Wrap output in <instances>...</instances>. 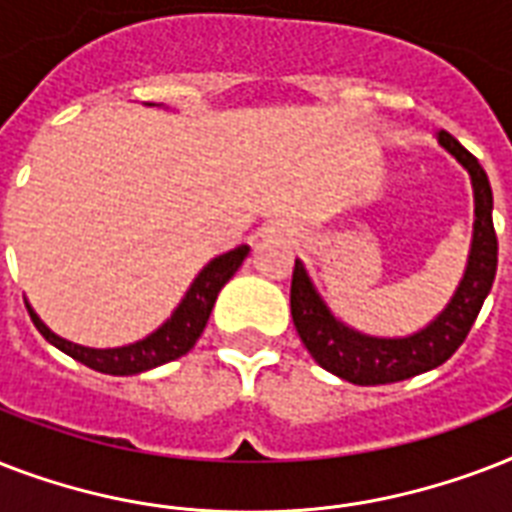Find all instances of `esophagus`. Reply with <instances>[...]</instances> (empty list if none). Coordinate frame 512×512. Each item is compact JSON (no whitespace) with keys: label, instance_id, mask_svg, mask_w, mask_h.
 <instances>
[{"label":"esophagus","instance_id":"esophagus-1","mask_svg":"<svg viewBox=\"0 0 512 512\" xmlns=\"http://www.w3.org/2000/svg\"><path fill=\"white\" fill-rule=\"evenodd\" d=\"M265 236H268V239H287L289 233L284 231V228H279V225H271V228L265 231Z\"/></svg>","mask_w":512,"mask_h":512}]
</instances>
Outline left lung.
Segmentation results:
<instances>
[{"label": "left lung", "mask_w": 512, "mask_h": 512, "mask_svg": "<svg viewBox=\"0 0 512 512\" xmlns=\"http://www.w3.org/2000/svg\"><path fill=\"white\" fill-rule=\"evenodd\" d=\"M438 143L468 170L476 201L473 241H470L468 265L460 287L444 311L428 327L406 337H372L348 327L329 311L319 289L313 287L305 265L295 260L292 271V321L303 345L316 364L353 385H385V382L409 380L414 374L430 372L452 358L468 337L478 311L494 284L497 273V233L492 223V185L484 167L462 148L446 130L438 132Z\"/></svg>", "instance_id": "8db88e82"}]
</instances>
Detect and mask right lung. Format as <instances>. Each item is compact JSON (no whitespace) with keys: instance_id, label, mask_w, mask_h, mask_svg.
I'll return each instance as SVG.
<instances>
[{"instance_id":"obj_1","label":"right lung","mask_w":512,"mask_h":512,"mask_svg":"<svg viewBox=\"0 0 512 512\" xmlns=\"http://www.w3.org/2000/svg\"><path fill=\"white\" fill-rule=\"evenodd\" d=\"M247 255L249 247L241 244V247L231 249L225 255H217L215 260H209L201 268L199 276L193 279V284L188 287L180 305L172 311L170 319L164 321L162 327L151 332L148 337H143L138 342H130V345H122V348H84V345H76L71 340H63L52 329H47V324L26 303L28 316L34 321V327L42 332L44 340L52 342L66 356L76 358L79 364L90 366L95 372L119 374V377L148 372L154 366H162L167 361H175V358L185 356L196 345V340H199L204 327H207L209 313L215 308L217 292L228 284L233 273L239 271V265L244 263Z\"/></svg>"}]
</instances>
